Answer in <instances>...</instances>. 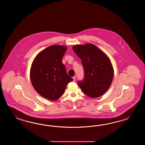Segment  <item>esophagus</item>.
Listing matches in <instances>:
<instances>
[{
	"instance_id": "1",
	"label": "esophagus",
	"mask_w": 145,
	"mask_h": 145,
	"mask_svg": "<svg viewBox=\"0 0 145 145\" xmlns=\"http://www.w3.org/2000/svg\"><path fill=\"white\" fill-rule=\"evenodd\" d=\"M72 79H73V81H76V77H72Z\"/></svg>"
}]
</instances>
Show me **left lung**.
<instances>
[{"label":"left lung","instance_id":"8db88e82","mask_svg":"<svg viewBox=\"0 0 145 145\" xmlns=\"http://www.w3.org/2000/svg\"><path fill=\"white\" fill-rule=\"evenodd\" d=\"M72 49L82 60L84 71V79L78 82V86L91 98L103 95L113 80L114 71L110 59L92 43L74 45Z\"/></svg>","mask_w":145,"mask_h":145}]
</instances>
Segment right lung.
<instances>
[{
    "label": "right lung",
    "mask_w": 145,
    "mask_h": 145,
    "mask_svg": "<svg viewBox=\"0 0 145 145\" xmlns=\"http://www.w3.org/2000/svg\"><path fill=\"white\" fill-rule=\"evenodd\" d=\"M67 46L53 45L39 53L32 63L31 82L40 95L56 101L64 94L72 78L68 76L62 59Z\"/></svg>",
    "instance_id": "obj_1"
}]
</instances>
